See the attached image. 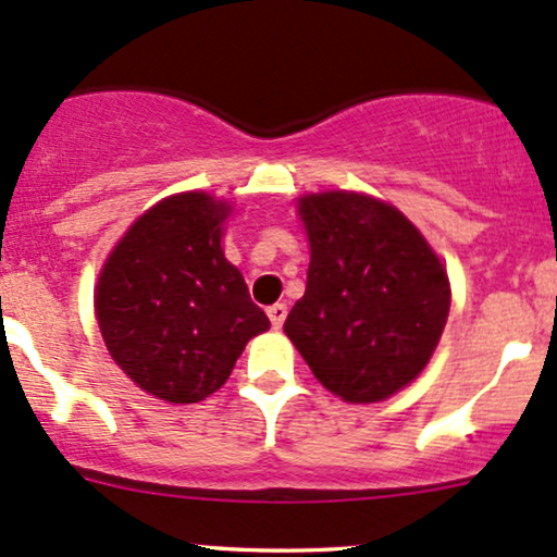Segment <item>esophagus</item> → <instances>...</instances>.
I'll use <instances>...</instances> for the list:
<instances>
[{"mask_svg": "<svg viewBox=\"0 0 557 557\" xmlns=\"http://www.w3.org/2000/svg\"><path fill=\"white\" fill-rule=\"evenodd\" d=\"M267 314L269 320H272V327L277 331V327H283L285 318H288V307H285V304H272V307L267 309Z\"/></svg>", "mask_w": 557, "mask_h": 557, "instance_id": "1", "label": "esophagus"}]
</instances>
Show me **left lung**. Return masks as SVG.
I'll use <instances>...</instances> for the list:
<instances>
[{"label": "left lung", "instance_id": "1", "mask_svg": "<svg viewBox=\"0 0 557 557\" xmlns=\"http://www.w3.org/2000/svg\"><path fill=\"white\" fill-rule=\"evenodd\" d=\"M307 290L285 333L318 382L349 403H379L424 371L450 307L448 274L392 205L352 191L309 195Z\"/></svg>", "mask_w": 557, "mask_h": 557}]
</instances>
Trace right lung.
Masks as SVG:
<instances>
[{"label": "right lung", "instance_id": "add662e5", "mask_svg": "<svg viewBox=\"0 0 557 557\" xmlns=\"http://www.w3.org/2000/svg\"><path fill=\"white\" fill-rule=\"evenodd\" d=\"M230 205L202 191L146 210L98 277L96 314L116 366L168 403H197L230 379L245 344L269 327L224 259Z\"/></svg>", "mask_w": 557, "mask_h": 557}]
</instances>
